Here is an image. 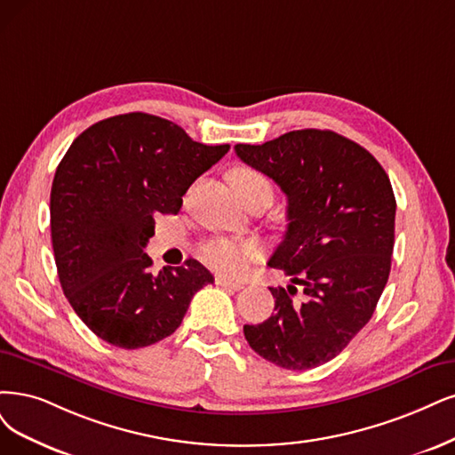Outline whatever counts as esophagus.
<instances>
[{
  "mask_svg": "<svg viewBox=\"0 0 455 455\" xmlns=\"http://www.w3.org/2000/svg\"><path fill=\"white\" fill-rule=\"evenodd\" d=\"M215 284H217V287L232 289V291H242V289H243V283H240V281H230V279H225V277H215Z\"/></svg>",
  "mask_w": 455,
  "mask_h": 455,
  "instance_id": "obj_1",
  "label": "esophagus"
}]
</instances>
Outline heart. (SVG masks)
<instances>
[{
  "mask_svg": "<svg viewBox=\"0 0 455 455\" xmlns=\"http://www.w3.org/2000/svg\"><path fill=\"white\" fill-rule=\"evenodd\" d=\"M234 188L245 202L257 191H272V185L262 174L249 171H238L234 174ZM260 245L253 240H236V238H213L198 249V257L213 272L227 277L245 275L253 264L260 259Z\"/></svg>",
  "mask_w": 455,
  "mask_h": 455,
  "instance_id": "heart-1",
  "label": "heart"
}]
</instances>
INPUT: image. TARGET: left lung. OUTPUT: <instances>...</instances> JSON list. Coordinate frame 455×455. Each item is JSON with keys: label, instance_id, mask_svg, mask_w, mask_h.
Wrapping results in <instances>:
<instances>
[{"label": "left lung", "instance_id": "1", "mask_svg": "<svg viewBox=\"0 0 455 455\" xmlns=\"http://www.w3.org/2000/svg\"><path fill=\"white\" fill-rule=\"evenodd\" d=\"M236 156L287 195V232L267 262L291 277L270 287L272 316L245 324L249 347L283 369L330 362L373 316L388 283L395 196L365 148L333 131L301 129Z\"/></svg>", "mask_w": 455, "mask_h": 455}]
</instances>
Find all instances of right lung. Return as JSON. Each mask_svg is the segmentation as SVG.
<instances>
[{
	"label": "right lung",
	"instance_id": "add662e5",
	"mask_svg": "<svg viewBox=\"0 0 455 455\" xmlns=\"http://www.w3.org/2000/svg\"><path fill=\"white\" fill-rule=\"evenodd\" d=\"M228 149L144 112L97 122L67 149L50 191L54 259L65 298L97 338L127 350L154 345L213 283L195 259L154 275L144 247L154 215L178 213L191 183Z\"/></svg>",
	"mask_w": 455,
	"mask_h": 455
}]
</instances>
